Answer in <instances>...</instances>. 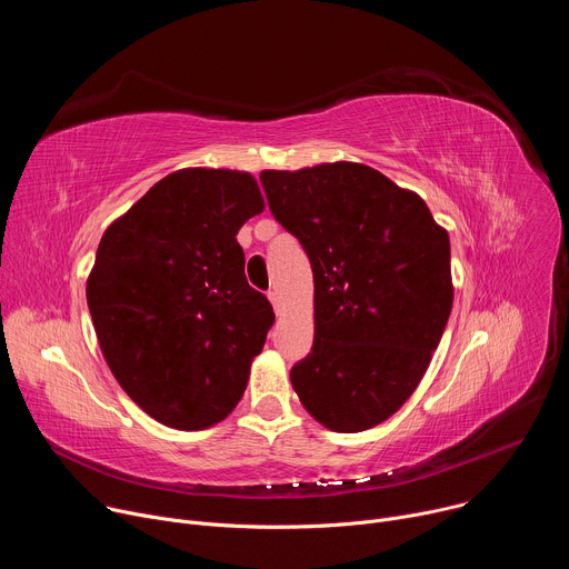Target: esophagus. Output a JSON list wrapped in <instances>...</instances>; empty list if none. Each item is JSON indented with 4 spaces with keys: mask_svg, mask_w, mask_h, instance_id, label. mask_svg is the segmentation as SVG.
<instances>
[{
    "mask_svg": "<svg viewBox=\"0 0 569 569\" xmlns=\"http://www.w3.org/2000/svg\"><path fill=\"white\" fill-rule=\"evenodd\" d=\"M268 299H270V303H272L274 312L279 315V312H281V308H283V303H281V297H279V292H277V290H270V292H268Z\"/></svg>",
    "mask_w": 569,
    "mask_h": 569,
    "instance_id": "obj_1",
    "label": "esophagus"
}]
</instances>
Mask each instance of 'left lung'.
<instances>
[{"label": "left lung", "instance_id": "8db88e82", "mask_svg": "<svg viewBox=\"0 0 569 569\" xmlns=\"http://www.w3.org/2000/svg\"><path fill=\"white\" fill-rule=\"evenodd\" d=\"M274 218L312 268V351L290 382L333 432H362L402 408L452 310L450 238L423 198L358 161L263 171Z\"/></svg>", "mask_w": 569, "mask_h": 569}]
</instances>
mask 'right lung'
Here are the masks:
<instances>
[{
	"instance_id": "obj_1",
	"label": "right lung",
	"mask_w": 569,
	"mask_h": 569,
	"mask_svg": "<svg viewBox=\"0 0 569 569\" xmlns=\"http://www.w3.org/2000/svg\"><path fill=\"white\" fill-rule=\"evenodd\" d=\"M263 209L252 173L180 169L106 229L88 306L110 371L154 421L207 430L246 391L274 312L236 233Z\"/></svg>"
}]
</instances>
